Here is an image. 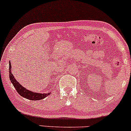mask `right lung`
Masks as SVG:
<instances>
[{
    "mask_svg": "<svg viewBox=\"0 0 131 131\" xmlns=\"http://www.w3.org/2000/svg\"><path fill=\"white\" fill-rule=\"evenodd\" d=\"M9 77L12 83L13 84V86L15 88L18 93L22 96L23 97H25V99H29L31 100H42V99L46 98L47 96L49 95L50 93H47V94H39V93L32 92V91H28V89H25L21 85L19 84V82L15 79L13 74H12L11 72V63H9Z\"/></svg>",
    "mask_w": 131,
    "mask_h": 131,
    "instance_id": "add662e5",
    "label": "right lung"
}]
</instances>
